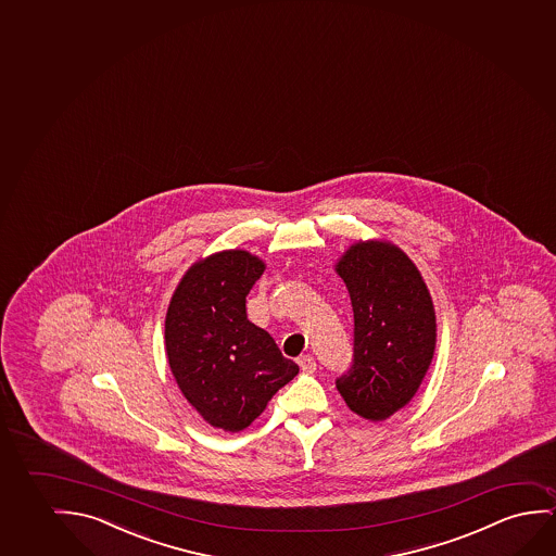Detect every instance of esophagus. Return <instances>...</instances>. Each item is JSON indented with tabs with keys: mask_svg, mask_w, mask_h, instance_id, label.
Listing matches in <instances>:
<instances>
[{
	"mask_svg": "<svg viewBox=\"0 0 556 556\" xmlns=\"http://www.w3.org/2000/svg\"><path fill=\"white\" fill-rule=\"evenodd\" d=\"M298 362L299 366H301V369H303V371H308V374H313V371H316V361H314L311 354H305V356H301V358H299Z\"/></svg>",
	"mask_w": 556,
	"mask_h": 556,
	"instance_id": "esophagus-1",
	"label": "esophagus"
}]
</instances>
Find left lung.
Wrapping results in <instances>:
<instances>
[{"instance_id": "obj_1", "label": "left lung", "mask_w": 556, "mask_h": 556, "mask_svg": "<svg viewBox=\"0 0 556 556\" xmlns=\"http://www.w3.org/2000/svg\"><path fill=\"white\" fill-rule=\"evenodd\" d=\"M337 273L354 313L352 364L337 391L354 414L383 421L414 399L429 369L434 306L419 270L392 243H354Z\"/></svg>"}]
</instances>
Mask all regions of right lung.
<instances>
[{"label": "right lung", "instance_id": "obj_1", "mask_svg": "<svg viewBox=\"0 0 556 556\" xmlns=\"http://www.w3.org/2000/svg\"><path fill=\"white\" fill-rule=\"evenodd\" d=\"M265 273L242 250L195 263L173 293L165 349L185 399L215 429L238 432L299 374L265 329L248 320L245 298Z\"/></svg>", "mask_w": 556, "mask_h": 556}]
</instances>
